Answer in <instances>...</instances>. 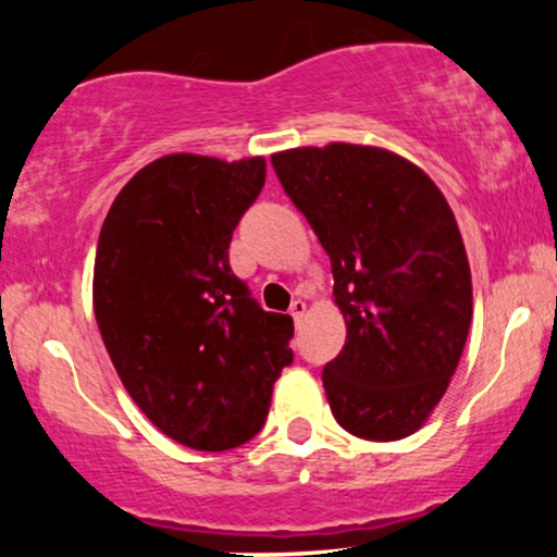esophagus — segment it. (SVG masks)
Returning <instances> with one entry per match:
<instances>
[{"label": "esophagus", "mask_w": 557, "mask_h": 557, "mask_svg": "<svg viewBox=\"0 0 557 557\" xmlns=\"http://www.w3.org/2000/svg\"><path fill=\"white\" fill-rule=\"evenodd\" d=\"M306 314V300H300V298H296L290 304V317L296 319V322H300V317Z\"/></svg>", "instance_id": "esophagus-1"}]
</instances>
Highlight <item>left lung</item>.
I'll return each instance as SVG.
<instances>
[{
  "instance_id": "obj_1",
  "label": "left lung",
  "mask_w": 557,
  "mask_h": 557,
  "mask_svg": "<svg viewBox=\"0 0 557 557\" xmlns=\"http://www.w3.org/2000/svg\"><path fill=\"white\" fill-rule=\"evenodd\" d=\"M285 194L327 251L348 337L322 372L332 417L389 443L424 424L461 361L471 270L424 170L376 146L272 154Z\"/></svg>"
}]
</instances>
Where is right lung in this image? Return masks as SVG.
<instances>
[{"label":"right lung","mask_w":557,"mask_h":557,"mask_svg":"<svg viewBox=\"0 0 557 557\" xmlns=\"http://www.w3.org/2000/svg\"><path fill=\"white\" fill-rule=\"evenodd\" d=\"M264 157L170 154L112 201L94 264V314L120 380L157 430L230 450L264 426L293 319L230 270V240L264 188Z\"/></svg>","instance_id":"right-lung-1"}]
</instances>
